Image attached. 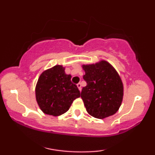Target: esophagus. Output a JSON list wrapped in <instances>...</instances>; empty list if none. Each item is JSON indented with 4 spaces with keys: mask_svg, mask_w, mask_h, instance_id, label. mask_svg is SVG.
<instances>
[{
    "mask_svg": "<svg viewBox=\"0 0 155 155\" xmlns=\"http://www.w3.org/2000/svg\"><path fill=\"white\" fill-rule=\"evenodd\" d=\"M76 85H77V87H78V88H79V90H80V91H81V83H78Z\"/></svg>",
    "mask_w": 155,
    "mask_h": 155,
    "instance_id": "esophagus-1",
    "label": "esophagus"
}]
</instances>
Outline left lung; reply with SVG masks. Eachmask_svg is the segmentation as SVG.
I'll return each instance as SVG.
<instances>
[{
  "label": "left lung",
  "instance_id": "8db88e82",
  "mask_svg": "<svg viewBox=\"0 0 155 155\" xmlns=\"http://www.w3.org/2000/svg\"><path fill=\"white\" fill-rule=\"evenodd\" d=\"M82 68L87 86L82 88L81 97L87 111L97 119L114 114L123 98V84L118 73L105 60Z\"/></svg>",
  "mask_w": 155,
  "mask_h": 155
}]
</instances>
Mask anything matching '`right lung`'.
I'll return each mask as SVG.
<instances>
[{
    "instance_id": "1",
    "label": "right lung",
    "mask_w": 155,
    "mask_h": 155,
    "mask_svg": "<svg viewBox=\"0 0 155 155\" xmlns=\"http://www.w3.org/2000/svg\"><path fill=\"white\" fill-rule=\"evenodd\" d=\"M63 65L47 69L39 76L35 86V97L41 110L57 117L65 113L73 101L80 97L77 86L71 81Z\"/></svg>"
}]
</instances>
